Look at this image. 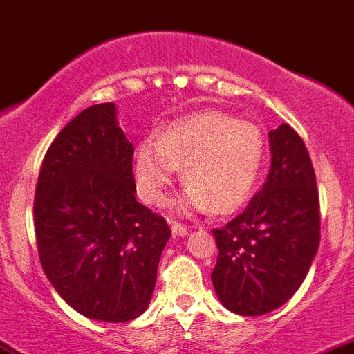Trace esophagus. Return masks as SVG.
Returning a JSON list of instances; mask_svg holds the SVG:
<instances>
[{"label":"esophagus","mask_w":354,"mask_h":354,"mask_svg":"<svg viewBox=\"0 0 354 354\" xmlns=\"http://www.w3.org/2000/svg\"><path fill=\"white\" fill-rule=\"evenodd\" d=\"M171 230H173L174 236H187L188 234V227L180 222H171Z\"/></svg>","instance_id":"obj_1"}]
</instances>
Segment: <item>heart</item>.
I'll list each match as a JSON object with an SVG mask.
<instances>
[{
	"mask_svg": "<svg viewBox=\"0 0 354 354\" xmlns=\"http://www.w3.org/2000/svg\"><path fill=\"white\" fill-rule=\"evenodd\" d=\"M266 155V140L252 122L225 113H197L173 122L162 136H148L134 155V180L147 203H162L180 173L187 181L176 206L218 213L239 207L257 183Z\"/></svg>",
	"mask_w": 354,
	"mask_h": 354,
	"instance_id": "obj_1",
	"label": "heart"
}]
</instances>
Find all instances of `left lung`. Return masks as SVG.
I'll return each mask as SVG.
<instances>
[{"mask_svg": "<svg viewBox=\"0 0 354 354\" xmlns=\"http://www.w3.org/2000/svg\"><path fill=\"white\" fill-rule=\"evenodd\" d=\"M272 164L248 206L213 229L218 259L211 279L236 315L281 307L306 279L319 246V197L302 138L281 124L269 132Z\"/></svg>", "mask_w": 354, "mask_h": 354, "instance_id": "left-lung-1", "label": "left lung"}]
</instances>
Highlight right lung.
<instances>
[{"mask_svg": "<svg viewBox=\"0 0 354 354\" xmlns=\"http://www.w3.org/2000/svg\"><path fill=\"white\" fill-rule=\"evenodd\" d=\"M132 155L113 102L94 104L52 141L36 183L43 270L75 311L99 322L147 311L171 236L164 216L136 201Z\"/></svg>", "mask_w": 354, "mask_h": 354, "instance_id": "obj_1", "label": "right lung"}]
</instances>
